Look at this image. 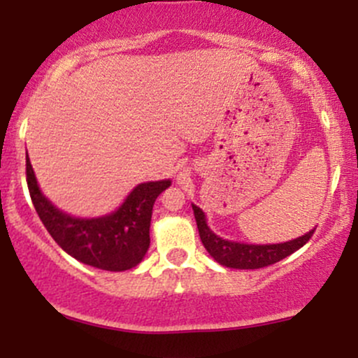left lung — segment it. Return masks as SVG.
I'll use <instances>...</instances> for the list:
<instances>
[{
	"mask_svg": "<svg viewBox=\"0 0 358 358\" xmlns=\"http://www.w3.org/2000/svg\"><path fill=\"white\" fill-rule=\"evenodd\" d=\"M193 213H195L196 227H199L200 239L208 254L220 262L225 268L234 269H259L266 268V266L274 264V262L281 261L289 256V254L296 252L299 248L306 244L313 236V231H310L305 236L298 237L289 242H282V244H239V242L225 241L222 237L215 236L210 229H208L207 222H205V213L200 210L196 205H192Z\"/></svg>",
	"mask_w": 358,
	"mask_h": 358,
	"instance_id": "1",
	"label": "left lung"
}]
</instances>
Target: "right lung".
<instances>
[{
  "instance_id": "right-lung-1",
  "label": "right lung",
  "mask_w": 358,
  "mask_h": 358,
  "mask_svg": "<svg viewBox=\"0 0 358 358\" xmlns=\"http://www.w3.org/2000/svg\"><path fill=\"white\" fill-rule=\"evenodd\" d=\"M27 183L40 220L65 252L92 268L126 271L145 257L150 248L153 203L171 182L138 185L116 212L99 219H76L53 207L40 192L28 155Z\"/></svg>"
}]
</instances>
